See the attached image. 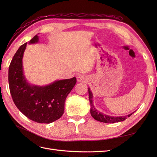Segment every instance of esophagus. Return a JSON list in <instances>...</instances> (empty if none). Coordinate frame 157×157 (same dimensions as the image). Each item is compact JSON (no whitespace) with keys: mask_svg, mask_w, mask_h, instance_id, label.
<instances>
[{"mask_svg":"<svg viewBox=\"0 0 157 157\" xmlns=\"http://www.w3.org/2000/svg\"><path fill=\"white\" fill-rule=\"evenodd\" d=\"M86 80H87V79H86L85 77L83 75H79L77 78V81L78 82H86Z\"/></svg>","mask_w":157,"mask_h":157,"instance_id":"1","label":"esophagus"}]
</instances>
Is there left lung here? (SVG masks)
Masks as SVG:
<instances>
[{
    "instance_id": "8db88e82",
    "label": "left lung",
    "mask_w": 157,
    "mask_h": 157,
    "mask_svg": "<svg viewBox=\"0 0 157 157\" xmlns=\"http://www.w3.org/2000/svg\"><path fill=\"white\" fill-rule=\"evenodd\" d=\"M88 94H89V101H90V103L91 115L93 118L96 120H97L98 121L103 122V123H108L123 121L134 113H132L126 116H120V117H114V116L105 115L104 113L98 111V110L94 107V104H93V94L92 92L90 91V89L89 88H88Z\"/></svg>"
}]
</instances>
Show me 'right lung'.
Segmentation results:
<instances>
[{"mask_svg":"<svg viewBox=\"0 0 157 157\" xmlns=\"http://www.w3.org/2000/svg\"><path fill=\"white\" fill-rule=\"evenodd\" d=\"M38 40V36L36 35L29 44ZM26 45L27 42L20 46L9 65L10 92L17 107L28 119L40 123H51L63 115L66 98L75 86L76 78L56 80L44 86L30 84L23 68Z\"/></svg>","mask_w":157,"mask_h":157,"instance_id":"1","label":"right lung"}]
</instances>
